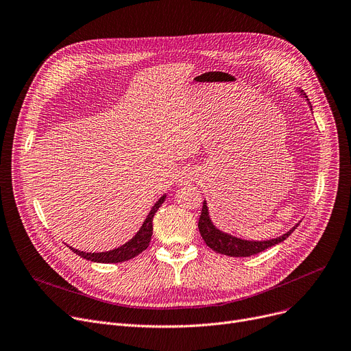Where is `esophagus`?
<instances>
[{
    "instance_id": "esophagus-1",
    "label": "esophagus",
    "mask_w": 351,
    "mask_h": 351,
    "mask_svg": "<svg viewBox=\"0 0 351 351\" xmlns=\"http://www.w3.org/2000/svg\"><path fill=\"white\" fill-rule=\"evenodd\" d=\"M196 179H197V175L192 169H183L178 173V182L180 183V185H185V183H192Z\"/></svg>"
}]
</instances>
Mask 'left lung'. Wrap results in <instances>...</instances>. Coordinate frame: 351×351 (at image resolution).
<instances>
[{
	"mask_svg": "<svg viewBox=\"0 0 351 351\" xmlns=\"http://www.w3.org/2000/svg\"><path fill=\"white\" fill-rule=\"evenodd\" d=\"M302 97L306 98V101L308 102L307 95L304 94L303 90H299ZM310 104V102H308ZM299 226V223L296 226H293L289 232H286L285 234L276 237V239H270V241H245V239L232 236L229 233H225L222 230H219L213 222L210 220L209 216V210H208V204L206 200H204V206H202V213L199 217V232L200 236L204 237L205 243L215 252L220 253V254H226V256H232V257H247L252 254H257L261 253L274 245L282 243L283 241L291 234V232Z\"/></svg>",
	"mask_w": 351,
	"mask_h": 351,
	"instance_id": "left-lung-1",
	"label": "left lung"
}]
</instances>
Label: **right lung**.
I'll list each match as a JSON object with an SVG mask.
<instances>
[{"instance_id": "obj_1", "label": "right lung", "mask_w": 351, "mask_h": 351, "mask_svg": "<svg viewBox=\"0 0 351 351\" xmlns=\"http://www.w3.org/2000/svg\"><path fill=\"white\" fill-rule=\"evenodd\" d=\"M165 199H166V195L159 197V200L152 206L149 215L146 216L145 222L142 223L141 229L136 232V234L131 239V241H128L125 245H122V246H119L117 249L109 250V252H99V253L81 252V250H77V249H73V247H69V249L73 253H77L78 256L84 257V259L90 261V262H97V263H121V262L132 259V257L138 256L147 246H149L151 237H152V230H154L152 220H154L155 213L158 212V209L160 208V205L165 202Z\"/></svg>"}]
</instances>
